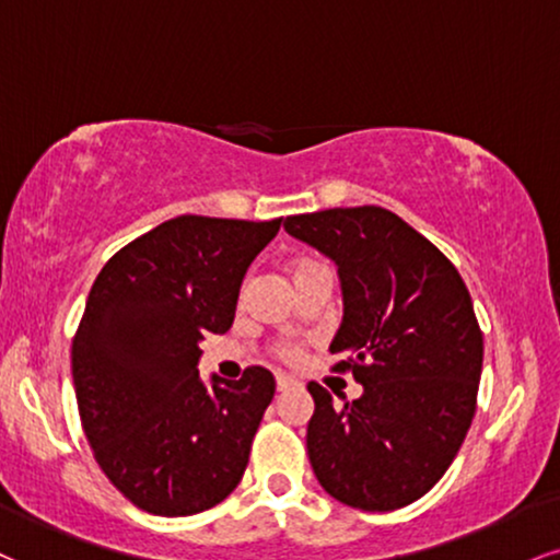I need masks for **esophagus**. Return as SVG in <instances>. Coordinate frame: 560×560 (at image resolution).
Returning <instances> with one entry per match:
<instances>
[{"label": "esophagus", "instance_id": "34e87169", "mask_svg": "<svg viewBox=\"0 0 560 560\" xmlns=\"http://www.w3.org/2000/svg\"><path fill=\"white\" fill-rule=\"evenodd\" d=\"M292 386H298V381L294 378H289V375H276V388L279 390H287V388H292Z\"/></svg>", "mask_w": 560, "mask_h": 560}]
</instances>
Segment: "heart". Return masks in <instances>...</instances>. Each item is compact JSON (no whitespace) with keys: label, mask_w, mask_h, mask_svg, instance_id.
<instances>
[{"label":"heart","mask_w":560,"mask_h":560,"mask_svg":"<svg viewBox=\"0 0 560 560\" xmlns=\"http://www.w3.org/2000/svg\"><path fill=\"white\" fill-rule=\"evenodd\" d=\"M307 266H315V262H313V260H305V262H300V266L294 268V273L302 271V268H307ZM279 354L284 357V360H294V357H298V349H294L292 345H284V347H279Z\"/></svg>","instance_id":"obj_1"}]
</instances>
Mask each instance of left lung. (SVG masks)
I'll return each instance as SVG.
<instances>
[{
    "instance_id": "1",
    "label": "left lung",
    "mask_w": 560,
    "mask_h": 560,
    "mask_svg": "<svg viewBox=\"0 0 560 560\" xmlns=\"http://www.w3.org/2000/svg\"><path fill=\"white\" fill-rule=\"evenodd\" d=\"M292 237L339 266L345 320L331 352L362 396L307 390V456L328 495L362 511L409 506L446 475L477 409L482 331L459 271L381 206L287 215Z\"/></svg>"
}]
</instances>
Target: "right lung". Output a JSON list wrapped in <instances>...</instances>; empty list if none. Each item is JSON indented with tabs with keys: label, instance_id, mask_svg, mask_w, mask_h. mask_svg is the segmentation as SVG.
I'll return each mask as SVG.
<instances>
[{
	"label": "right lung",
	"instance_id": "obj_1",
	"mask_svg": "<svg viewBox=\"0 0 560 560\" xmlns=\"http://www.w3.org/2000/svg\"><path fill=\"white\" fill-rule=\"evenodd\" d=\"M281 219L177 215L114 253L72 339V381L101 472L132 506L192 516L237 488L273 399L266 368L208 388L200 339L229 331L247 266Z\"/></svg>",
	"mask_w": 560,
	"mask_h": 560
}]
</instances>
